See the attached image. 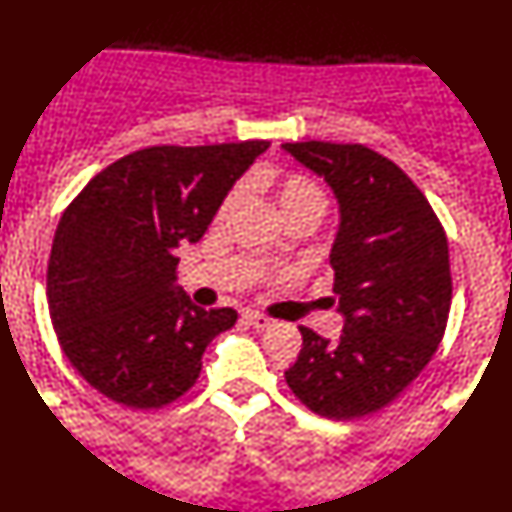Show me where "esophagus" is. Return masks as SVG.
Here are the masks:
<instances>
[{
    "mask_svg": "<svg viewBox=\"0 0 512 512\" xmlns=\"http://www.w3.org/2000/svg\"><path fill=\"white\" fill-rule=\"evenodd\" d=\"M243 321L248 323V326L255 328V331H264V328L271 326V319H267V316L257 314V312H243Z\"/></svg>",
    "mask_w": 512,
    "mask_h": 512,
    "instance_id": "34e87169",
    "label": "esophagus"
}]
</instances>
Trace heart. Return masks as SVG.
I'll list each match as a JSON object with an SVG mask.
<instances>
[{
	"label": "heart",
	"instance_id": "heart-1",
	"mask_svg": "<svg viewBox=\"0 0 512 512\" xmlns=\"http://www.w3.org/2000/svg\"><path fill=\"white\" fill-rule=\"evenodd\" d=\"M250 184L257 186V189L267 191L271 203L278 212V217L283 222H297V219H304V222L316 224L326 212V193L312 177L302 172H271V170H260L250 177ZM238 200V189L231 191L226 196L222 212L231 210Z\"/></svg>",
	"mask_w": 512,
	"mask_h": 512
}]
</instances>
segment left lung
<instances>
[{
	"label": "left lung",
	"mask_w": 512,
	"mask_h": 512,
	"mask_svg": "<svg viewBox=\"0 0 512 512\" xmlns=\"http://www.w3.org/2000/svg\"><path fill=\"white\" fill-rule=\"evenodd\" d=\"M340 205L333 293L345 316L331 342L300 326L286 383L309 411L352 420L383 409L428 366L451 307L449 243L428 198L385 155L361 144H283Z\"/></svg>",
	"instance_id": "1"
}]
</instances>
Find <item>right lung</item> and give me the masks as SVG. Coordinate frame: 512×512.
Here are the masks:
<instances>
[{
	"mask_svg": "<svg viewBox=\"0 0 512 512\" xmlns=\"http://www.w3.org/2000/svg\"><path fill=\"white\" fill-rule=\"evenodd\" d=\"M269 141L151 146L115 160L63 212L47 269L63 352L94 390L160 409L191 390L231 307L203 309L174 286L177 248L198 243Z\"/></svg>",
	"mask_w": 512,
	"mask_h": 512,
	"instance_id": "right-lung-1",
	"label": "right lung"
}]
</instances>
